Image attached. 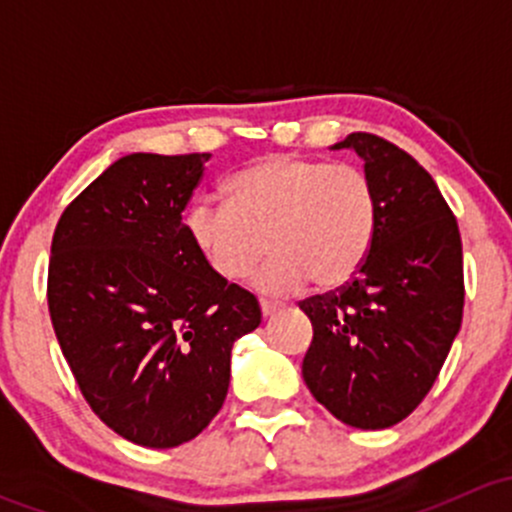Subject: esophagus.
Here are the masks:
<instances>
[{"label":"esophagus","instance_id":"obj_1","mask_svg":"<svg viewBox=\"0 0 512 512\" xmlns=\"http://www.w3.org/2000/svg\"><path fill=\"white\" fill-rule=\"evenodd\" d=\"M280 307H282L280 302H270V299H260V309H262V314H265V317H270V314H275Z\"/></svg>","mask_w":512,"mask_h":512}]
</instances>
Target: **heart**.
Here are the masks:
<instances>
[{
    "label": "heart",
    "mask_w": 512,
    "mask_h": 512,
    "mask_svg": "<svg viewBox=\"0 0 512 512\" xmlns=\"http://www.w3.org/2000/svg\"><path fill=\"white\" fill-rule=\"evenodd\" d=\"M379 200L369 175L329 160L272 153L225 183V203H195L185 232L205 265L240 282L272 257L257 287L287 294L309 280L317 289L347 285L369 257Z\"/></svg>",
    "instance_id": "heart-1"
}]
</instances>
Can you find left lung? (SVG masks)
I'll return each mask as SVG.
<instances>
[{
  "label": "left lung",
  "instance_id": "1",
  "mask_svg": "<svg viewBox=\"0 0 512 512\" xmlns=\"http://www.w3.org/2000/svg\"><path fill=\"white\" fill-rule=\"evenodd\" d=\"M332 148L364 160L379 225L352 282L299 304L314 329L302 376L329 414L379 431L421 404L461 329V232L431 175L399 146L352 133Z\"/></svg>",
  "mask_w": 512,
  "mask_h": 512
}]
</instances>
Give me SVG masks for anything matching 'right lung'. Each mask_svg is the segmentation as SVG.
Masks as SVG:
<instances>
[{"label":"right lung","instance_id":"obj_1","mask_svg":"<svg viewBox=\"0 0 512 512\" xmlns=\"http://www.w3.org/2000/svg\"><path fill=\"white\" fill-rule=\"evenodd\" d=\"M210 153H131L64 210L51 240L49 314L94 414L126 441L175 448L223 409L232 344L260 304L220 280L183 210Z\"/></svg>","mask_w":512,"mask_h":512}]
</instances>
